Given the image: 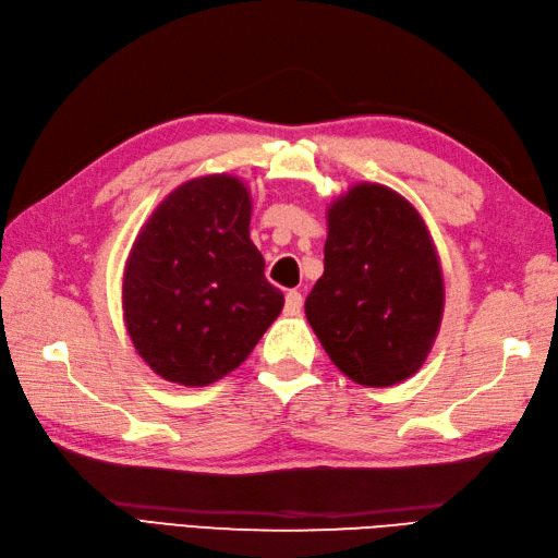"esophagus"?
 <instances>
[{
    "mask_svg": "<svg viewBox=\"0 0 558 558\" xmlns=\"http://www.w3.org/2000/svg\"><path fill=\"white\" fill-rule=\"evenodd\" d=\"M302 304H304V298H302L300 290H290V292L286 294V312H288L290 316L300 314V312H302Z\"/></svg>",
    "mask_w": 558,
    "mask_h": 558,
    "instance_id": "34e87169",
    "label": "esophagus"
}]
</instances>
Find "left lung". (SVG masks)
<instances>
[{
  "label": "left lung",
  "instance_id": "obj_1",
  "mask_svg": "<svg viewBox=\"0 0 558 558\" xmlns=\"http://www.w3.org/2000/svg\"><path fill=\"white\" fill-rule=\"evenodd\" d=\"M324 276L304 302L326 354L354 384L386 388L420 372L441 326L444 272L420 210L360 182L326 213Z\"/></svg>",
  "mask_w": 558,
  "mask_h": 558
}]
</instances>
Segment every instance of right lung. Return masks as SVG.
Instances as JSON below:
<instances>
[{
    "label": "right lung",
    "mask_w": 558,
    "mask_h": 558,
    "mask_svg": "<svg viewBox=\"0 0 558 558\" xmlns=\"http://www.w3.org/2000/svg\"><path fill=\"white\" fill-rule=\"evenodd\" d=\"M252 196L232 174L180 184L150 213L122 280L126 333L165 381L208 386L240 366L286 298L248 240Z\"/></svg>",
    "instance_id": "obj_1"
}]
</instances>
